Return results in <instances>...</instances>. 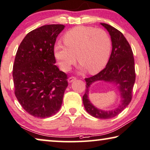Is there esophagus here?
<instances>
[{
	"label": "esophagus",
	"instance_id": "1",
	"mask_svg": "<svg viewBox=\"0 0 150 150\" xmlns=\"http://www.w3.org/2000/svg\"><path fill=\"white\" fill-rule=\"evenodd\" d=\"M76 79H77V77H70L69 78V79H68V81H69V83H71L72 81L76 80Z\"/></svg>",
	"mask_w": 150,
	"mask_h": 150
}]
</instances>
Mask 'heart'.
Instances as JSON below:
<instances>
[{"label": "heart", "mask_w": 150, "mask_h": 150, "mask_svg": "<svg viewBox=\"0 0 150 150\" xmlns=\"http://www.w3.org/2000/svg\"><path fill=\"white\" fill-rule=\"evenodd\" d=\"M64 45L56 43L53 48L55 58L63 71H69L77 60L91 73L103 69L109 60L112 40L104 29L78 26L64 35Z\"/></svg>", "instance_id": "1"}]
</instances>
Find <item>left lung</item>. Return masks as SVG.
<instances>
[{
    "instance_id": "8db88e82",
    "label": "left lung",
    "mask_w": 150,
    "mask_h": 150,
    "mask_svg": "<svg viewBox=\"0 0 150 150\" xmlns=\"http://www.w3.org/2000/svg\"><path fill=\"white\" fill-rule=\"evenodd\" d=\"M101 25L108 30L110 35L112 49L105 69L94 76L85 78L86 85L83 96V103L86 110L90 115L96 118L106 119L118 115L130 103L136 73L132 50L123 33L108 24L101 23ZM101 80L115 82L119 85L122 100L120 106L117 109L110 111H103L95 108L89 101V86L95 81Z\"/></svg>"
}]
</instances>
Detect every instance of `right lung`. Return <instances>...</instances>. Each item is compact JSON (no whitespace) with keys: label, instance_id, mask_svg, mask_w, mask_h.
Wrapping results in <instances>:
<instances>
[{"label":"right lung","instance_id":"add662e5","mask_svg":"<svg viewBox=\"0 0 150 150\" xmlns=\"http://www.w3.org/2000/svg\"><path fill=\"white\" fill-rule=\"evenodd\" d=\"M63 25H47L28 33L13 66L16 97L23 109L39 118L56 114L68 86L67 75L55 64L54 48Z\"/></svg>","mask_w":150,"mask_h":150}]
</instances>
